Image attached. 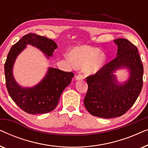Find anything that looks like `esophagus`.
Listing matches in <instances>:
<instances>
[{"instance_id":"obj_1","label":"esophagus","mask_w":148,"mask_h":148,"mask_svg":"<svg viewBox=\"0 0 148 148\" xmlns=\"http://www.w3.org/2000/svg\"><path fill=\"white\" fill-rule=\"evenodd\" d=\"M84 79V76L83 75H81V74L77 75L75 77L76 80H83Z\"/></svg>"}]
</instances>
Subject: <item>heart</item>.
Segmentation results:
<instances>
[{"instance_id": "b5f03b06", "label": "heart", "mask_w": 148, "mask_h": 148, "mask_svg": "<svg viewBox=\"0 0 148 148\" xmlns=\"http://www.w3.org/2000/svg\"><path fill=\"white\" fill-rule=\"evenodd\" d=\"M99 52L98 48L79 46L71 51L70 56L75 67H84V72L88 75L95 74L104 66L107 58L106 54Z\"/></svg>"}]
</instances>
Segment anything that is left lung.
<instances>
[{
	"mask_svg": "<svg viewBox=\"0 0 148 148\" xmlns=\"http://www.w3.org/2000/svg\"><path fill=\"white\" fill-rule=\"evenodd\" d=\"M114 42L118 46L116 57L86 78V108L93 116L104 119L124 114L134 104L143 86V66L137 47L124 38ZM122 68H127L130 75L121 83L114 73Z\"/></svg>",
	"mask_w": 148,
	"mask_h": 148,
	"instance_id": "1",
	"label": "left lung"
}]
</instances>
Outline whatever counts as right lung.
<instances>
[{"label":"right lung","mask_w":148,"mask_h":148,"mask_svg":"<svg viewBox=\"0 0 148 148\" xmlns=\"http://www.w3.org/2000/svg\"><path fill=\"white\" fill-rule=\"evenodd\" d=\"M28 44L41 50L48 59L58 48L53 40L44 36L32 33L23 36L8 54L5 64L6 86L12 100L23 111L32 114H44L55 109L60 95L71 84L74 73L48 67L45 76L36 86L31 88L21 86L14 78L13 66L18 55Z\"/></svg>","instance_id":"right-lung-1"}]
</instances>
